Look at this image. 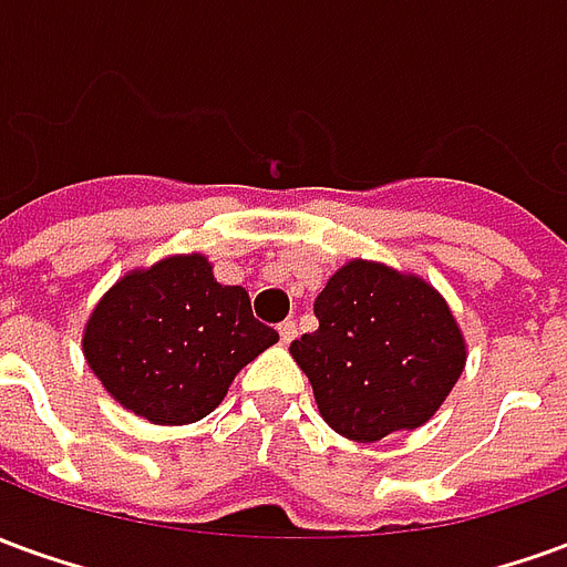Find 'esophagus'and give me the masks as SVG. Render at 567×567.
Here are the masks:
<instances>
[{
	"instance_id": "34e87169",
	"label": "esophagus",
	"mask_w": 567,
	"mask_h": 567,
	"mask_svg": "<svg viewBox=\"0 0 567 567\" xmlns=\"http://www.w3.org/2000/svg\"><path fill=\"white\" fill-rule=\"evenodd\" d=\"M297 337V324L295 321H282V324H279V340H282L285 346L291 343V340H295Z\"/></svg>"
}]
</instances>
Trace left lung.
Listing matches in <instances>:
<instances>
[{"mask_svg":"<svg viewBox=\"0 0 567 567\" xmlns=\"http://www.w3.org/2000/svg\"><path fill=\"white\" fill-rule=\"evenodd\" d=\"M319 328L291 343L321 419L373 443L437 413L464 370L446 300L416 276L352 260L316 297Z\"/></svg>","mask_w":567,"mask_h":567,"instance_id":"obj_1","label":"left lung"}]
</instances>
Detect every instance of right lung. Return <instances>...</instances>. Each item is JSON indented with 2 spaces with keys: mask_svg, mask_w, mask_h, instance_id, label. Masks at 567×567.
<instances>
[{
  "mask_svg": "<svg viewBox=\"0 0 567 567\" xmlns=\"http://www.w3.org/2000/svg\"><path fill=\"white\" fill-rule=\"evenodd\" d=\"M279 333L255 319L246 288L221 285L203 255L124 276L84 328V358L115 401L154 425H187L221 404Z\"/></svg>",
  "mask_w": 567,
  "mask_h": 567,
  "instance_id": "add662e5",
  "label": "right lung"
}]
</instances>
